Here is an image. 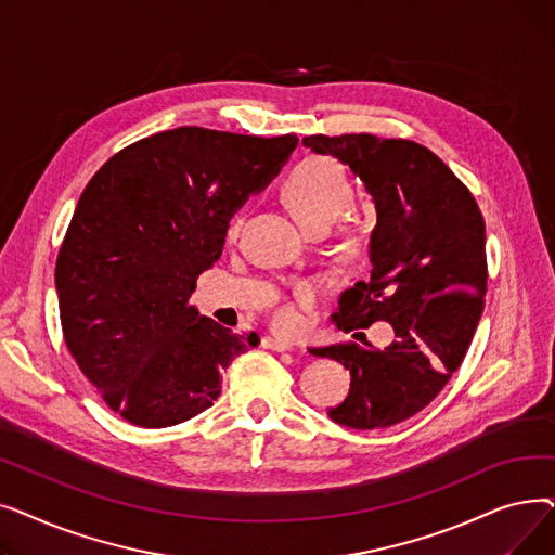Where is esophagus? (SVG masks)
Masks as SVG:
<instances>
[{
	"mask_svg": "<svg viewBox=\"0 0 555 555\" xmlns=\"http://www.w3.org/2000/svg\"><path fill=\"white\" fill-rule=\"evenodd\" d=\"M262 346L270 348V351H276V353H283V351H289V348H293L287 341L276 339V337H266V339H262Z\"/></svg>",
	"mask_w": 555,
	"mask_h": 555,
	"instance_id": "34e87169",
	"label": "esophagus"
}]
</instances>
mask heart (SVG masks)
Listing matches in <instances>:
<instances>
[{
  "label": "heart",
  "instance_id": "heart-1",
  "mask_svg": "<svg viewBox=\"0 0 555 555\" xmlns=\"http://www.w3.org/2000/svg\"><path fill=\"white\" fill-rule=\"evenodd\" d=\"M281 197L285 207L293 211L297 222L312 233V236H324V233L346 218L356 209L358 191L346 168L326 155H314L299 162L293 170L285 175L281 184ZM238 233V218L229 224V238ZM337 254L344 266H364L371 256L369 236L360 227H351L341 233L337 245ZM314 299L308 285L295 287V293L276 301L272 308V324L283 333H293L301 326V308L310 306Z\"/></svg>",
  "mask_w": 555,
  "mask_h": 555
}]
</instances>
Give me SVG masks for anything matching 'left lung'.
<instances>
[{
  "label": "left lung",
  "mask_w": 555,
  "mask_h": 555,
  "mask_svg": "<svg viewBox=\"0 0 555 555\" xmlns=\"http://www.w3.org/2000/svg\"><path fill=\"white\" fill-rule=\"evenodd\" d=\"M304 143L351 166L375 199L371 281L346 289L331 319L344 333L387 322L393 339L385 348L339 341L310 353L351 373L348 396L328 416L353 429H385L425 410L468 353L488 281L483 216L470 189L416 141L360 132Z\"/></svg>",
  "instance_id": "left-lung-1"
}]
</instances>
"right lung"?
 I'll return each mask as SVG.
<instances>
[{"instance_id": "1", "label": "right lung", "mask_w": 555, "mask_h": 555, "mask_svg": "<svg viewBox=\"0 0 555 555\" xmlns=\"http://www.w3.org/2000/svg\"><path fill=\"white\" fill-rule=\"evenodd\" d=\"M182 126L139 139L87 182L55 258L65 344L103 402L137 427L214 404L233 358L258 344L189 304L220 258L231 214L297 149Z\"/></svg>"}]
</instances>
